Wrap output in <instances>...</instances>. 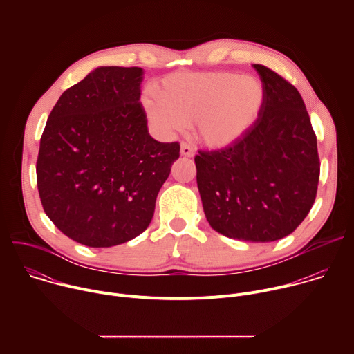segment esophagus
<instances>
[{"mask_svg": "<svg viewBox=\"0 0 354 354\" xmlns=\"http://www.w3.org/2000/svg\"><path fill=\"white\" fill-rule=\"evenodd\" d=\"M180 154L185 157H193L194 156V148L189 142H182L180 144Z\"/></svg>", "mask_w": 354, "mask_h": 354, "instance_id": "1", "label": "esophagus"}]
</instances>
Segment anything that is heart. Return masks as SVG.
I'll list each match as a JSON object with an SVG mask.
<instances>
[{
	"label": "heart",
	"mask_w": 354,
	"mask_h": 354,
	"mask_svg": "<svg viewBox=\"0 0 354 354\" xmlns=\"http://www.w3.org/2000/svg\"><path fill=\"white\" fill-rule=\"evenodd\" d=\"M161 97L144 99L149 122L161 133L182 131L197 120L201 138L224 147L257 120L263 86L257 78L236 73L178 74L165 80Z\"/></svg>",
	"instance_id": "b5f03b06"
}]
</instances>
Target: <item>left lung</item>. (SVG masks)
Listing matches in <instances>:
<instances>
[{
  "label": "left lung",
  "mask_w": 354,
  "mask_h": 354,
  "mask_svg": "<svg viewBox=\"0 0 354 354\" xmlns=\"http://www.w3.org/2000/svg\"><path fill=\"white\" fill-rule=\"evenodd\" d=\"M263 86L258 119L224 148L198 149L197 187L217 232L248 242L290 235L308 216L318 190L319 156L297 88L254 64Z\"/></svg>",
  "instance_id": "8db88e82"
}]
</instances>
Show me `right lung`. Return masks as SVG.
I'll return each instance as SVG.
<instances>
[{"instance_id": "obj_1", "label": "right lung", "mask_w": 354, "mask_h": 354, "mask_svg": "<svg viewBox=\"0 0 354 354\" xmlns=\"http://www.w3.org/2000/svg\"><path fill=\"white\" fill-rule=\"evenodd\" d=\"M140 67H99L63 92L48 115L36 162L44 213L91 248L124 243L147 230L179 158L178 141L148 133Z\"/></svg>"}]
</instances>
